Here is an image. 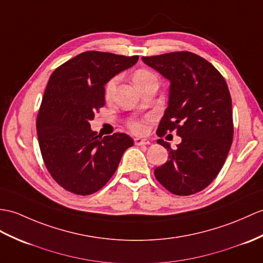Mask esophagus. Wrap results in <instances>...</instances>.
<instances>
[{"instance_id": "1", "label": "esophagus", "mask_w": 263, "mask_h": 263, "mask_svg": "<svg viewBox=\"0 0 263 263\" xmlns=\"http://www.w3.org/2000/svg\"><path fill=\"white\" fill-rule=\"evenodd\" d=\"M134 143H136V145H146V144H150V141L148 139L136 138L134 139Z\"/></svg>"}]
</instances>
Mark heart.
<instances>
[{
    "mask_svg": "<svg viewBox=\"0 0 263 263\" xmlns=\"http://www.w3.org/2000/svg\"><path fill=\"white\" fill-rule=\"evenodd\" d=\"M152 76L154 75H152L150 71L145 70V69H140V70L136 71V74H134L133 81H134V83H137V82L143 81V79L152 77ZM118 79H119L118 77H113L106 83V85H105V97L106 99H109V97L113 95L115 87H117ZM145 123H146V120H133L127 123V126H129V129L133 132L143 133L145 131Z\"/></svg>",
    "mask_w": 263,
    "mask_h": 263,
    "instance_id": "1",
    "label": "heart"
}]
</instances>
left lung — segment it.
Returning <instances> with one entry per match:
<instances>
[{"label":"left lung","instance_id":"left-lung-1","mask_svg":"<svg viewBox=\"0 0 263 263\" xmlns=\"http://www.w3.org/2000/svg\"><path fill=\"white\" fill-rule=\"evenodd\" d=\"M143 63L169 79V101L158 137L176 130L181 142L176 149L162 139L169 160L155 176L170 193L196 194L221 172L233 141L232 100L228 84L214 66L189 51L142 57Z\"/></svg>","mask_w":263,"mask_h":263}]
</instances>
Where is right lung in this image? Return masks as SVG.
<instances>
[{
  "label": "right lung",
  "instance_id": "right-lung-1",
  "mask_svg": "<svg viewBox=\"0 0 263 263\" xmlns=\"http://www.w3.org/2000/svg\"><path fill=\"white\" fill-rule=\"evenodd\" d=\"M138 59L85 51L60 65L49 78L36 134L49 174L66 191L83 196L100 191L133 145L125 133L102 138L90 130L89 121L105 105V84Z\"/></svg>",
  "mask_w": 263,
  "mask_h": 263
}]
</instances>
